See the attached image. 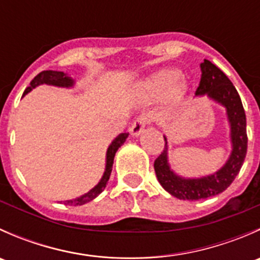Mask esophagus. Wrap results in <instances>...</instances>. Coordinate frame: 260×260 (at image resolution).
Here are the masks:
<instances>
[{"label": "esophagus", "instance_id": "34e87169", "mask_svg": "<svg viewBox=\"0 0 260 260\" xmlns=\"http://www.w3.org/2000/svg\"><path fill=\"white\" fill-rule=\"evenodd\" d=\"M151 122V117H149L148 114L143 113L141 114L140 117L137 118V119L133 122L132 127H131V132H132L133 136H140L141 133L143 132V129H145V127L148 123Z\"/></svg>", "mask_w": 260, "mask_h": 260}]
</instances>
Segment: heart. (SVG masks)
Wrapping results in <instances>:
<instances>
[{"mask_svg": "<svg viewBox=\"0 0 260 260\" xmlns=\"http://www.w3.org/2000/svg\"><path fill=\"white\" fill-rule=\"evenodd\" d=\"M177 79L176 73L171 70L158 72L149 77L146 80L145 86L148 95L151 98L158 99L166 93V98L169 102H175L180 98L183 93V84Z\"/></svg>", "mask_w": 260, "mask_h": 260, "instance_id": "1", "label": "heart"}]
</instances>
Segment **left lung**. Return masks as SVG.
Here are the masks:
<instances>
[{"mask_svg":"<svg viewBox=\"0 0 260 260\" xmlns=\"http://www.w3.org/2000/svg\"><path fill=\"white\" fill-rule=\"evenodd\" d=\"M201 79L196 95H208L226 108L230 122L233 151L229 159L216 174L203 179H182L170 170L167 162V142L164 151L154 159V171L162 187L180 200H200L226 190L243 166L248 148L246 118L242 99L229 78L209 60L201 62ZM166 141V138H165Z\"/></svg>","mask_w":260,"mask_h":260,"instance_id":"left-lung-1","label":"left lung"}]
</instances>
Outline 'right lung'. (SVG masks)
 Segmentation results:
<instances>
[{"instance_id": "add662e5", "label": "right lung", "mask_w": 260, "mask_h": 260, "mask_svg": "<svg viewBox=\"0 0 260 260\" xmlns=\"http://www.w3.org/2000/svg\"><path fill=\"white\" fill-rule=\"evenodd\" d=\"M40 84H50V85H56V86H72L73 84H74V81H73L72 78L67 77V75H65L62 72L44 70V72L39 73V74L36 75L32 80H31L30 85H28L27 88L25 89V91H23V95H25V94H27L32 88L40 85ZM127 137H128V133H120V135L113 141V142L111 143L108 151H107L106 171H104L103 177H102V180L99 181L98 185H96L94 188H91V190L89 191V192H86L85 195L74 199V200L65 201L64 204H67V205H70V206L84 205V204L89 203V201H91L93 199H95L96 196H98L99 193L104 190V188H106L107 183H108L109 176H111L112 167H113L115 152H117V149L125 142Z\"/></svg>"}]
</instances>
